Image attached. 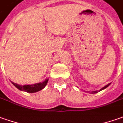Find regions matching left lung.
<instances>
[{
	"instance_id": "1",
	"label": "left lung",
	"mask_w": 123,
	"mask_h": 123,
	"mask_svg": "<svg viewBox=\"0 0 123 123\" xmlns=\"http://www.w3.org/2000/svg\"><path fill=\"white\" fill-rule=\"evenodd\" d=\"M110 85H111V83H108V85H106V86H104V87H102V88H101V89L99 90V92L102 91V90H104V89H106V87H108L110 86ZM98 93V91H93V92H91V93Z\"/></svg>"
}]
</instances>
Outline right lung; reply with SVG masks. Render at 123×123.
Returning a JSON list of instances; mask_svg holds the SVG:
<instances>
[{
    "instance_id": "1",
    "label": "right lung",
    "mask_w": 123,
    "mask_h": 123,
    "mask_svg": "<svg viewBox=\"0 0 123 123\" xmlns=\"http://www.w3.org/2000/svg\"><path fill=\"white\" fill-rule=\"evenodd\" d=\"M48 81V79H46L43 82L37 83H34V84H31V85H24V86H20L19 84L12 82V81L11 83L17 89H19L21 91H23V92H28V93H35V92H39L42 89H44L46 86L47 85Z\"/></svg>"
}]
</instances>
